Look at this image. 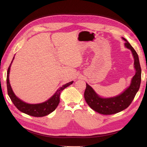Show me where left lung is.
<instances>
[{
    "mask_svg": "<svg viewBox=\"0 0 147 147\" xmlns=\"http://www.w3.org/2000/svg\"><path fill=\"white\" fill-rule=\"evenodd\" d=\"M125 41L124 46L131 51L134 58V67L136 71L135 74L132 78L129 86L119 95L112 97H102L98 95L91 86L86 83V87L84 93V97L90 107L93 111L104 115L116 114L129 107L131 103L139 90L141 83L142 69L140 67L138 55L135 50L127 40L122 37Z\"/></svg>",
    "mask_w": 147,
    "mask_h": 147,
    "instance_id": "8db88e82",
    "label": "left lung"
}]
</instances>
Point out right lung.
<instances>
[{"mask_svg":"<svg viewBox=\"0 0 147 147\" xmlns=\"http://www.w3.org/2000/svg\"><path fill=\"white\" fill-rule=\"evenodd\" d=\"M14 59V56L12 59L11 63L9 65L7 70V93L8 95L10 97L11 101L14 105L16 107L19 111L23 112V113L32 115L34 117H43L51 114L55 109L57 108L59 102H60V94L61 92L65 89L66 87L72 85L73 81L67 83L65 85H63L60 87L55 93L53 95L51 98L47 100L46 101L39 103V104H28L19 98L18 96L14 94L12 90L10 82H9V73H10V69L11 64Z\"/></svg>","mask_w":147,"mask_h":147,"instance_id":"right-lung-1","label":"right lung"}]
</instances>
